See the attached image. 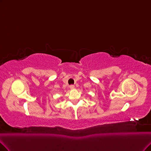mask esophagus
Here are the masks:
<instances>
[{"mask_svg": "<svg viewBox=\"0 0 151 151\" xmlns=\"http://www.w3.org/2000/svg\"><path fill=\"white\" fill-rule=\"evenodd\" d=\"M70 89H74V88H75V86L73 85H70Z\"/></svg>", "mask_w": 151, "mask_h": 151, "instance_id": "1", "label": "esophagus"}]
</instances>
